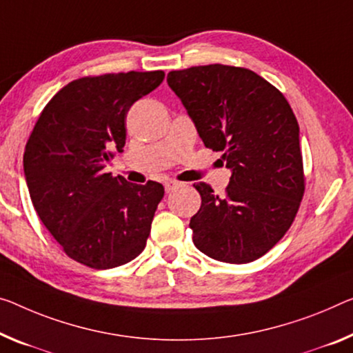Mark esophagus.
I'll return each mask as SVG.
<instances>
[{
	"mask_svg": "<svg viewBox=\"0 0 353 353\" xmlns=\"http://www.w3.org/2000/svg\"><path fill=\"white\" fill-rule=\"evenodd\" d=\"M164 186H165V192H170L178 186V183L176 181H165Z\"/></svg>",
	"mask_w": 353,
	"mask_h": 353,
	"instance_id": "34e87169",
	"label": "esophagus"
}]
</instances>
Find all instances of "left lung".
I'll return each instance as SVG.
<instances>
[{
  "label": "left lung",
  "instance_id": "obj_1",
  "mask_svg": "<svg viewBox=\"0 0 353 353\" xmlns=\"http://www.w3.org/2000/svg\"><path fill=\"white\" fill-rule=\"evenodd\" d=\"M207 148L232 170L225 195L197 183L202 205L189 222L199 251L248 263L285 235L305 194L300 128L278 88L245 68L208 64L167 74Z\"/></svg>",
  "mask_w": 353,
  "mask_h": 353
}]
</instances>
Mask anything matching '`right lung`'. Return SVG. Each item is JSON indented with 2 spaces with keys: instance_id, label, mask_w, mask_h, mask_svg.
<instances>
[{
  "instance_id": "obj_1",
  "label": "right lung",
  "mask_w": 353,
  "mask_h": 353,
  "mask_svg": "<svg viewBox=\"0 0 353 353\" xmlns=\"http://www.w3.org/2000/svg\"><path fill=\"white\" fill-rule=\"evenodd\" d=\"M164 77L131 70L77 79L52 97L32 129L23 154L32 207L75 262L115 268L145 249L164 186L102 169L126 143L129 108Z\"/></svg>"
}]
</instances>
